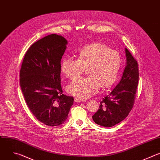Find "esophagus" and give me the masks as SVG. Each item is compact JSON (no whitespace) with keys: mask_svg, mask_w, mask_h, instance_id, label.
I'll use <instances>...</instances> for the list:
<instances>
[{"mask_svg":"<svg viewBox=\"0 0 160 160\" xmlns=\"http://www.w3.org/2000/svg\"><path fill=\"white\" fill-rule=\"evenodd\" d=\"M74 101L76 102H86L85 100H82V99H80V98H76L74 99Z\"/></svg>","mask_w":160,"mask_h":160,"instance_id":"obj_1","label":"esophagus"}]
</instances>
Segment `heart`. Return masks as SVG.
<instances>
[{"label": "heart", "instance_id": "1", "mask_svg": "<svg viewBox=\"0 0 160 160\" xmlns=\"http://www.w3.org/2000/svg\"><path fill=\"white\" fill-rule=\"evenodd\" d=\"M120 66L119 52L99 43L84 47L79 52L77 60L63 58L60 66L62 72L70 79L79 77L84 69H88V77L78 78L68 87L70 94L81 98L97 93L100 86L111 87L118 78Z\"/></svg>", "mask_w": 160, "mask_h": 160}]
</instances>
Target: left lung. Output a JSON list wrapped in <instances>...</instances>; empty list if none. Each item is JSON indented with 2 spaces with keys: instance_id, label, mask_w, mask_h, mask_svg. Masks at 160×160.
<instances>
[{
  "instance_id": "obj_1",
  "label": "left lung",
  "mask_w": 160,
  "mask_h": 160,
  "mask_svg": "<svg viewBox=\"0 0 160 160\" xmlns=\"http://www.w3.org/2000/svg\"><path fill=\"white\" fill-rule=\"evenodd\" d=\"M126 66L117 85L103 98L100 108L92 117L94 122L110 127L124 120L132 110L139 81L138 64L129 51L125 48Z\"/></svg>"
}]
</instances>
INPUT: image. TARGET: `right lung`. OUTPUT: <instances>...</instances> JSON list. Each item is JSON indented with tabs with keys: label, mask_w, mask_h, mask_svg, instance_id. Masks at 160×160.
<instances>
[{
	"label": "right lung",
	"mask_w": 160,
	"mask_h": 160,
	"mask_svg": "<svg viewBox=\"0 0 160 160\" xmlns=\"http://www.w3.org/2000/svg\"><path fill=\"white\" fill-rule=\"evenodd\" d=\"M67 40L52 34L32 45L20 70V86L31 113L48 126L61 125L68 118L74 98L62 94L60 62Z\"/></svg>",
	"instance_id": "1"
}]
</instances>
